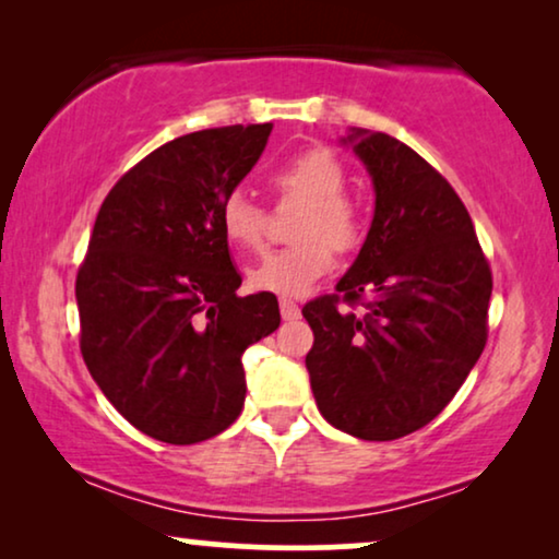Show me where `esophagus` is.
Segmentation results:
<instances>
[{
    "mask_svg": "<svg viewBox=\"0 0 559 559\" xmlns=\"http://www.w3.org/2000/svg\"><path fill=\"white\" fill-rule=\"evenodd\" d=\"M280 312L285 320L300 318V308H297V302L289 300V297H280Z\"/></svg>",
    "mask_w": 559,
    "mask_h": 559,
    "instance_id": "obj_1",
    "label": "esophagus"
}]
</instances>
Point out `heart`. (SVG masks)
Instances as JSON below:
<instances>
[{
	"label": "heart",
	"mask_w": 559,
	"mask_h": 559,
	"mask_svg": "<svg viewBox=\"0 0 559 559\" xmlns=\"http://www.w3.org/2000/svg\"><path fill=\"white\" fill-rule=\"evenodd\" d=\"M272 186L285 201L302 203L293 224V247L264 257L249 272L259 293L305 295L333 266V251L354 254L366 239L364 209L346 193V167L331 150L310 147L280 163ZM221 231L234 247L257 251L266 243V211L247 193L221 203Z\"/></svg>",
	"instance_id": "b5f03b06"
}]
</instances>
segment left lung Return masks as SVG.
<instances>
[{
    "instance_id": "1",
    "label": "left lung",
    "mask_w": 559,
    "mask_h": 559,
    "mask_svg": "<svg viewBox=\"0 0 559 559\" xmlns=\"http://www.w3.org/2000/svg\"><path fill=\"white\" fill-rule=\"evenodd\" d=\"M348 142L377 211L335 293L302 308L316 335L305 366L328 423L396 440L432 423L476 366L493 277L463 201L425 157L381 132Z\"/></svg>"
}]
</instances>
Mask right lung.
Returning a JSON list of instances; mask_svg holds the SVG:
<instances>
[{"label":"right lung","mask_w":559,"mask_h":559,"mask_svg":"<svg viewBox=\"0 0 559 559\" xmlns=\"http://www.w3.org/2000/svg\"><path fill=\"white\" fill-rule=\"evenodd\" d=\"M272 124L182 134L140 159L98 209L75 274L81 356L119 415L193 445L241 415V356L277 331L272 293L239 297L221 203L264 152Z\"/></svg>","instance_id":"right-lung-1"}]
</instances>
